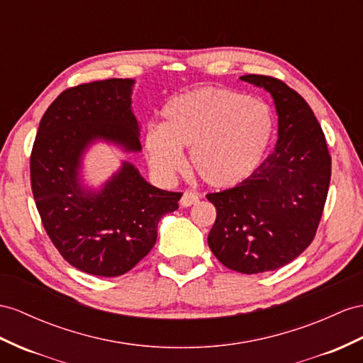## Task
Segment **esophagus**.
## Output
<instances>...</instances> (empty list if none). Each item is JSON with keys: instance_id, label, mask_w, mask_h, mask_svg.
Segmentation results:
<instances>
[{"instance_id": "obj_1", "label": "esophagus", "mask_w": 363, "mask_h": 363, "mask_svg": "<svg viewBox=\"0 0 363 363\" xmlns=\"http://www.w3.org/2000/svg\"><path fill=\"white\" fill-rule=\"evenodd\" d=\"M199 201V196L194 191H184V194H182V198H181V206L182 207H190V206H194V203H196Z\"/></svg>"}]
</instances>
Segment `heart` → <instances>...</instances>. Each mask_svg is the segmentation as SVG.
<instances>
[{
  "instance_id": "1",
  "label": "heart",
  "mask_w": 363,
  "mask_h": 363,
  "mask_svg": "<svg viewBox=\"0 0 363 363\" xmlns=\"http://www.w3.org/2000/svg\"><path fill=\"white\" fill-rule=\"evenodd\" d=\"M273 136V115L262 101L225 89L176 96L162 110V125L145 133L153 172L164 179L182 169L190 148L193 170L210 187L225 189L252 176Z\"/></svg>"
}]
</instances>
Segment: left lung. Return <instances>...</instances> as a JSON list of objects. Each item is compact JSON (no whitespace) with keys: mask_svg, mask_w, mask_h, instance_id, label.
Segmentation results:
<instances>
[{"mask_svg":"<svg viewBox=\"0 0 363 363\" xmlns=\"http://www.w3.org/2000/svg\"><path fill=\"white\" fill-rule=\"evenodd\" d=\"M274 99L279 130L274 152L233 189L208 193L216 220L208 247L230 270L257 274L299 256L318 231L331 179V156L319 121L281 79L244 75Z\"/></svg>","mask_w":363,"mask_h":363,"instance_id":"1","label":"left lung"}]
</instances>
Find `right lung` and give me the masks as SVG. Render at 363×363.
Returning <instances> with one entry per match:
<instances>
[{
    "label": "right lung",
    "instance_id": "right-lung-1",
    "mask_svg": "<svg viewBox=\"0 0 363 363\" xmlns=\"http://www.w3.org/2000/svg\"><path fill=\"white\" fill-rule=\"evenodd\" d=\"M133 79L111 78L64 90L41 118L30 155V184L41 222L60 255L78 270L121 276L153 248L157 222L178 210L182 193L148 184L123 162L99 191L79 179L86 148L104 139L139 152Z\"/></svg>",
    "mask_w": 363,
    "mask_h": 363
}]
</instances>
